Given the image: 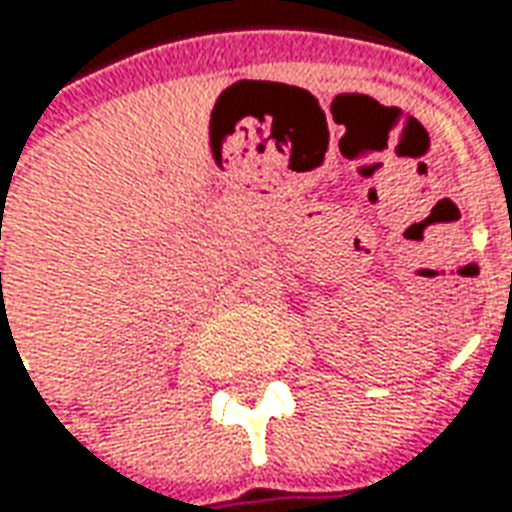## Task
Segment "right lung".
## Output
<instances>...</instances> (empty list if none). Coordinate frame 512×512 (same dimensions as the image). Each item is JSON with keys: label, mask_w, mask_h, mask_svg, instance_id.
Wrapping results in <instances>:
<instances>
[{"label": "right lung", "mask_w": 512, "mask_h": 512, "mask_svg": "<svg viewBox=\"0 0 512 512\" xmlns=\"http://www.w3.org/2000/svg\"><path fill=\"white\" fill-rule=\"evenodd\" d=\"M0 277H2V274H0Z\"/></svg>", "instance_id": "1"}]
</instances>
